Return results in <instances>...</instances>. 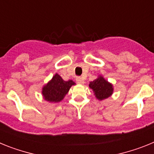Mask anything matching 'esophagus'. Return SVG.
<instances>
[{"label":"esophagus","mask_w":154,"mask_h":154,"mask_svg":"<svg viewBox=\"0 0 154 154\" xmlns=\"http://www.w3.org/2000/svg\"><path fill=\"white\" fill-rule=\"evenodd\" d=\"M76 82L79 84H83L84 83L83 79L81 78V77H77V78H76Z\"/></svg>","instance_id":"1"}]
</instances>
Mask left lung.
<instances>
[{
  "instance_id": "8db88e82",
  "label": "left lung",
  "mask_w": 154,
  "mask_h": 154,
  "mask_svg": "<svg viewBox=\"0 0 154 154\" xmlns=\"http://www.w3.org/2000/svg\"><path fill=\"white\" fill-rule=\"evenodd\" d=\"M89 87L93 90L96 97L99 100H103L109 97L113 91L112 84L105 80V79L102 76H99L98 79L91 82Z\"/></svg>"
}]
</instances>
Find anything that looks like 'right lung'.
<instances>
[{"label":"right lung","instance_id":"obj_1","mask_svg":"<svg viewBox=\"0 0 154 154\" xmlns=\"http://www.w3.org/2000/svg\"><path fill=\"white\" fill-rule=\"evenodd\" d=\"M75 85L72 80L64 81L59 75L55 74L52 79L43 87L42 94L45 99L51 103H58L63 99L72 85Z\"/></svg>","mask_w":154,"mask_h":154}]
</instances>
